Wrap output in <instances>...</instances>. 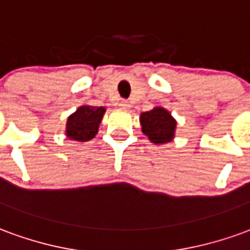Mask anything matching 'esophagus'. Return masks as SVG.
I'll return each instance as SVG.
<instances>
[{
    "mask_svg": "<svg viewBox=\"0 0 250 250\" xmlns=\"http://www.w3.org/2000/svg\"><path fill=\"white\" fill-rule=\"evenodd\" d=\"M119 107H122V108H130V103L127 100H122V102H119Z\"/></svg>",
    "mask_w": 250,
    "mask_h": 250,
    "instance_id": "obj_1",
    "label": "esophagus"
}]
</instances>
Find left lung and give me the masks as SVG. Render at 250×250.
<instances>
[{
  "label": "left lung",
  "mask_w": 250,
  "mask_h": 250,
  "mask_svg": "<svg viewBox=\"0 0 250 250\" xmlns=\"http://www.w3.org/2000/svg\"><path fill=\"white\" fill-rule=\"evenodd\" d=\"M142 131L148 136L152 143H167L174 138L177 122L168 111L162 107L147 111L141 115Z\"/></svg>",
  "instance_id": "left-lung-1"
}]
</instances>
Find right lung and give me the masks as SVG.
I'll return each instance as SVG.
<instances>
[{"instance_id":"1","label":"right lung","mask_w":250,"mask_h":250,"mask_svg":"<svg viewBox=\"0 0 250 250\" xmlns=\"http://www.w3.org/2000/svg\"><path fill=\"white\" fill-rule=\"evenodd\" d=\"M104 111L103 107L83 105L66 122V136L73 141L87 142L98 134Z\"/></svg>"}]
</instances>
